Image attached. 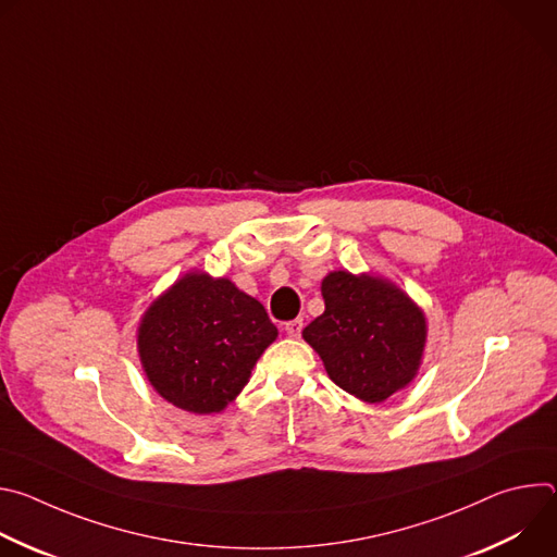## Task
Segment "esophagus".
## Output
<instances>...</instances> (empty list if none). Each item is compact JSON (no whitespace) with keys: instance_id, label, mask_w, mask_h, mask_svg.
Listing matches in <instances>:
<instances>
[{"instance_id":"esophagus-1","label":"esophagus","mask_w":557,"mask_h":557,"mask_svg":"<svg viewBox=\"0 0 557 557\" xmlns=\"http://www.w3.org/2000/svg\"><path fill=\"white\" fill-rule=\"evenodd\" d=\"M301 329H304V322H301V320H293V322H288V324L284 326L286 335L293 337V339H297V337L301 335Z\"/></svg>"}]
</instances>
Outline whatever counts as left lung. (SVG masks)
<instances>
[{
	"instance_id": "1",
	"label": "left lung",
	"mask_w": 557,
	"mask_h": 557,
	"mask_svg": "<svg viewBox=\"0 0 557 557\" xmlns=\"http://www.w3.org/2000/svg\"><path fill=\"white\" fill-rule=\"evenodd\" d=\"M322 297L324 312L301 337L342 389L363 404H381L414 381L428 320L404 288L372 273L331 271Z\"/></svg>"
}]
</instances>
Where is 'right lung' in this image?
Listing matches in <instances>:
<instances>
[{"label": "right lung", "instance_id": "right-lung-1", "mask_svg": "<svg viewBox=\"0 0 557 557\" xmlns=\"http://www.w3.org/2000/svg\"><path fill=\"white\" fill-rule=\"evenodd\" d=\"M277 339L264 306L228 277L189 271L143 312L136 350L149 385L191 414L222 412Z\"/></svg>", "mask_w": 557, "mask_h": 557}]
</instances>
